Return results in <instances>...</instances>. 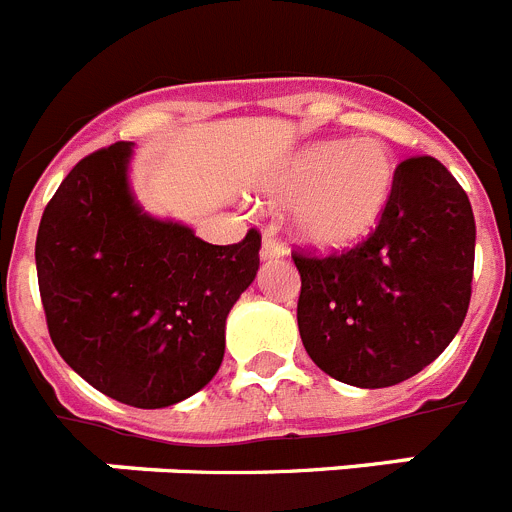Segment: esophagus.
Here are the masks:
<instances>
[{"mask_svg": "<svg viewBox=\"0 0 512 512\" xmlns=\"http://www.w3.org/2000/svg\"><path fill=\"white\" fill-rule=\"evenodd\" d=\"M287 256V246L277 238L274 228L264 230V243H261V259L264 261H277Z\"/></svg>", "mask_w": 512, "mask_h": 512, "instance_id": "obj_1", "label": "esophagus"}]
</instances>
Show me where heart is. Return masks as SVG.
<instances>
[{"instance_id":"b5f03b06","label":"heart","mask_w":512,"mask_h":512,"mask_svg":"<svg viewBox=\"0 0 512 512\" xmlns=\"http://www.w3.org/2000/svg\"><path fill=\"white\" fill-rule=\"evenodd\" d=\"M392 187L395 158L382 140H325L302 148L284 166L274 194L297 202L295 223L305 241L346 248L377 228Z\"/></svg>"}]
</instances>
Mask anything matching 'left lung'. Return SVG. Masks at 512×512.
<instances>
[{
	"label": "left lung",
	"mask_w": 512,
	"mask_h": 512,
	"mask_svg": "<svg viewBox=\"0 0 512 512\" xmlns=\"http://www.w3.org/2000/svg\"><path fill=\"white\" fill-rule=\"evenodd\" d=\"M467 192L433 156H410L377 228L343 251H292L297 325L338 382L379 390L436 361L467 318L474 274Z\"/></svg>",
	"instance_id": "8db88e82"
}]
</instances>
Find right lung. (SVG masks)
Instances as JSON below:
<instances>
[{
	"mask_svg": "<svg viewBox=\"0 0 512 512\" xmlns=\"http://www.w3.org/2000/svg\"><path fill=\"white\" fill-rule=\"evenodd\" d=\"M130 143L89 153L45 205L35 266L48 333L94 390L130 408L200 392L225 354V318L259 271L261 233L230 246L143 215Z\"/></svg>",
	"mask_w": 512,
	"mask_h": 512,
	"instance_id": "1",
	"label": "right lung"
}]
</instances>
